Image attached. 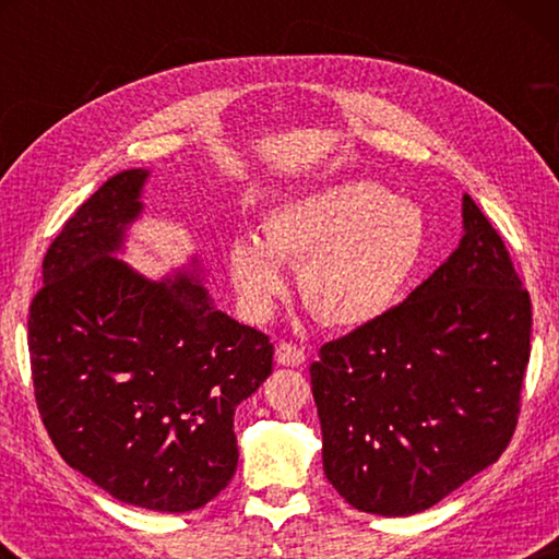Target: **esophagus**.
<instances>
[{
  "mask_svg": "<svg viewBox=\"0 0 559 559\" xmlns=\"http://www.w3.org/2000/svg\"><path fill=\"white\" fill-rule=\"evenodd\" d=\"M276 362L283 367H300L306 362V349L293 343H281L276 347Z\"/></svg>",
  "mask_w": 559,
  "mask_h": 559,
  "instance_id": "1",
  "label": "esophagus"
}]
</instances>
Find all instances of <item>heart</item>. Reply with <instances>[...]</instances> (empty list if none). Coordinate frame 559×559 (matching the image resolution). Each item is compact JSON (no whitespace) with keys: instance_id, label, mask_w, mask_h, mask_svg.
Returning <instances> with one entry per match:
<instances>
[{"instance_id":"obj_1","label":"heart","mask_w":559,"mask_h":559,"mask_svg":"<svg viewBox=\"0 0 559 559\" xmlns=\"http://www.w3.org/2000/svg\"><path fill=\"white\" fill-rule=\"evenodd\" d=\"M263 243L236 236L231 283L253 318L286 290L281 263L298 269L306 308L330 328H362L390 313L427 257L419 204L370 179H345L288 200L263 216Z\"/></svg>"}]
</instances>
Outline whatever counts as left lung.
Listing matches in <instances>:
<instances>
[{
    "label": "left lung",
    "instance_id": "obj_1",
    "mask_svg": "<svg viewBox=\"0 0 559 559\" xmlns=\"http://www.w3.org/2000/svg\"><path fill=\"white\" fill-rule=\"evenodd\" d=\"M456 251L390 313L320 347L310 384L323 468L362 513H421L513 437L533 310L468 194Z\"/></svg>",
    "mask_w": 559,
    "mask_h": 559
}]
</instances>
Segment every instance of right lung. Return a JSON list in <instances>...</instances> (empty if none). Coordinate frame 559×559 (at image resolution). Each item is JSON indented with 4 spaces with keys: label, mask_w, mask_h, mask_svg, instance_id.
<instances>
[{
    "label": "right lung",
    "mask_w": 559,
    "mask_h": 559,
    "mask_svg": "<svg viewBox=\"0 0 559 559\" xmlns=\"http://www.w3.org/2000/svg\"><path fill=\"white\" fill-rule=\"evenodd\" d=\"M147 177H110L46 251L32 377L71 468L120 503L187 513L234 478V412L271 374L273 345L214 306L200 259L163 281L118 259Z\"/></svg>",
    "instance_id": "add662e5"
}]
</instances>
